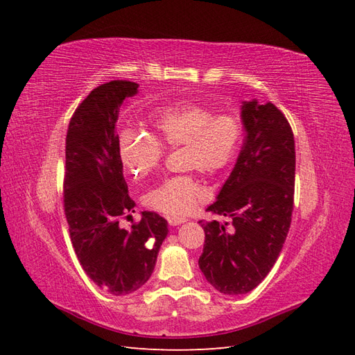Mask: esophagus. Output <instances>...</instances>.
Here are the masks:
<instances>
[{
  "instance_id": "obj_1",
  "label": "esophagus",
  "mask_w": 355,
  "mask_h": 355,
  "mask_svg": "<svg viewBox=\"0 0 355 355\" xmlns=\"http://www.w3.org/2000/svg\"><path fill=\"white\" fill-rule=\"evenodd\" d=\"M167 220H168V223L171 225V227H178V225L184 223L187 219L185 218H167Z\"/></svg>"
}]
</instances>
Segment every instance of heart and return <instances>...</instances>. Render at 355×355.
<instances>
[{
  "mask_svg": "<svg viewBox=\"0 0 355 355\" xmlns=\"http://www.w3.org/2000/svg\"><path fill=\"white\" fill-rule=\"evenodd\" d=\"M154 135L124 130L120 157L130 173L142 179L153 175L166 148L182 146V168L197 170L209 178L223 175L239 157L243 127L237 116L218 115L194 102L171 103L153 116ZM206 197V189L192 173L176 175L146 192L145 206L168 218H180L194 210Z\"/></svg>",
  "mask_w": 355,
  "mask_h": 355,
  "instance_id": "heart-1",
  "label": "heart"
}]
</instances>
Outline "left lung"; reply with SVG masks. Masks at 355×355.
<instances>
[{
	"instance_id": "1",
	"label": "left lung",
	"mask_w": 355,
	"mask_h": 355,
	"mask_svg": "<svg viewBox=\"0 0 355 355\" xmlns=\"http://www.w3.org/2000/svg\"><path fill=\"white\" fill-rule=\"evenodd\" d=\"M244 144L218 200L206 209L231 218L202 222L198 259L206 280L225 295L250 292L271 271L292 223L295 137L274 103L244 102Z\"/></svg>"
}]
</instances>
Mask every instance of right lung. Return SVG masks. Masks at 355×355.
<instances>
[{"label": "right lung", "mask_w": 355, "mask_h": 355, "mask_svg": "<svg viewBox=\"0 0 355 355\" xmlns=\"http://www.w3.org/2000/svg\"><path fill=\"white\" fill-rule=\"evenodd\" d=\"M137 87L115 80L93 89L67 133L63 209L71 243L85 274L114 296L133 293L149 280L168 231L155 211H142L128 230L120 225L135 213V201L123 176L116 121Z\"/></svg>", "instance_id": "1"}]
</instances>
